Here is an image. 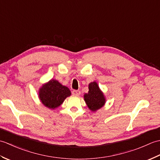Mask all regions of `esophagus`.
I'll return each mask as SVG.
<instances>
[{
	"mask_svg": "<svg viewBox=\"0 0 160 160\" xmlns=\"http://www.w3.org/2000/svg\"><path fill=\"white\" fill-rule=\"evenodd\" d=\"M72 94L73 95V96H80V91H77V90H73L72 91Z\"/></svg>",
	"mask_w": 160,
	"mask_h": 160,
	"instance_id": "obj_1",
	"label": "esophagus"
}]
</instances>
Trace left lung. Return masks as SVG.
<instances>
[{
    "mask_svg": "<svg viewBox=\"0 0 160 160\" xmlns=\"http://www.w3.org/2000/svg\"><path fill=\"white\" fill-rule=\"evenodd\" d=\"M84 100L88 108L93 112L100 109L106 103V98L96 81L89 84V91L84 93Z\"/></svg>",
    "mask_w": 160,
    "mask_h": 160,
    "instance_id": "left-lung-1",
    "label": "left lung"
}]
</instances>
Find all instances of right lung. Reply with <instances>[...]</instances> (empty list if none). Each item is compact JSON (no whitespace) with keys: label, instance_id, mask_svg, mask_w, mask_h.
Listing matches in <instances>:
<instances>
[{"label":"right lung","instance_id":"right-lung-1","mask_svg":"<svg viewBox=\"0 0 160 160\" xmlns=\"http://www.w3.org/2000/svg\"><path fill=\"white\" fill-rule=\"evenodd\" d=\"M71 94L69 88L54 79L43 84L38 90V98L40 102L44 106L50 109H55L59 107Z\"/></svg>","mask_w":160,"mask_h":160}]
</instances>
